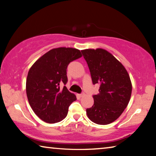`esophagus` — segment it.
Instances as JSON below:
<instances>
[{
	"label": "esophagus",
	"mask_w": 156,
	"mask_h": 156,
	"mask_svg": "<svg viewBox=\"0 0 156 156\" xmlns=\"http://www.w3.org/2000/svg\"><path fill=\"white\" fill-rule=\"evenodd\" d=\"M84 95V92H83V93L79 94V96H80V97H83Z\"/></svg>",
	"instance_id": "1"
}]
</instances>
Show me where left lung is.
I'll list each match as a JSON object with an SVG mask.
<instances>
[{
  "instance_id": "left-lung-1",
  "label": "left lung",
  "mask_w": 156,
  "mask_h": 156,
  "mask_svg": "<svg viewBox=\"0 0 156 156\" xmlns=\"http://www.w3.org/2000/svg\"><path fill=\"white\" fill-rule=\"evenodd\" d=\"M90 71L92 83L100 85L94 95V105L87 114L98 125H108L122 114L130 100L132 85L124 66L109 52L102 49L81 51Z\"/></svg>"
}]
</instances>
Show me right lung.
Listing matches in <instances>:
<instances>
[{"instance_id":"add662e5","label":"right lung","mask_w":156,"mask_h":156,"mask_svg":"<svg viewBox=\"0 0 156 156\" xmlns=\"http://www.w3.org/2000/svg\"><path fill=\"white\" fill-rule=\"evenodd\" d=\"M82 56L80 50L59 47L51 49L31 66L26 81V92L31 109L47 123L58 122L67 115L76 97L60 84L67 83V66Z\"/></svg>"}]
</instances>
